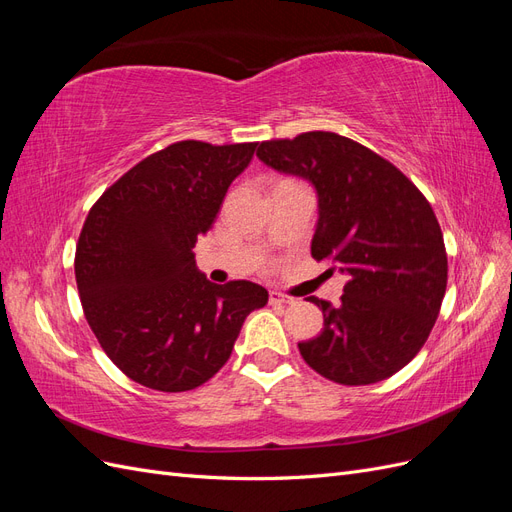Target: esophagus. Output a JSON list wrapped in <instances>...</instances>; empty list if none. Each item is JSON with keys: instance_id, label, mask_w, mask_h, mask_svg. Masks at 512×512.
<instances>
[{"instance_id": "1", "label": "esophagus", "mask_w": 512, "mask_h": 512, "mask_svg": "<svg viewBox=\"0 0 512 512\" xmlns=\"http://www.w3.org/2000/svg\"><path fill=\"white\" fill-rule=\"evenodd\" d=\"M294 299L292 297H288V294H282V292H277V290H271L269 292V303L271 305H288V303H292Z\"/></svg>"}]
</instances>
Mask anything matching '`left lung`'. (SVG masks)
<instances>
[{
	"label": "left lung",
	"mask_w": 512,
	"mask_h": 512,
	"mask_svg": "<svg viewBox=\"0 0 512 512\" xmlns=\"http://www.w3.org/2000/svg\"><path fill=\"white\" fill-rule=\"evenodd\" d=\"M256 156L314 183L312 258L348 275L339 305L307 299L324 329L299 344L303 361L346 386L391 378L425 346L446 292V247L429 200L395 164L335 132L271 138Z\"/></svg>",
	"instance_id": "obj_1"
}]
</instances>
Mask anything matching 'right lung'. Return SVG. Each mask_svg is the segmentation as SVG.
Masks as SVG:
<instances>
[{
  "instance_id": "right-lung-1",
  "label": "right lung",
  "mask_w": 512,
  "mask_h": 512,
  "mask_svg": "<svg viewBox=\"0 0 512 512\" xmlns=\"http://www.w3.org/2000/svg\"><path fill=\"white\" fill-rule=\"evenodd\" d=\"M256 145L173 143L89 209L74 254L83 312L108 359L147 389L205 384L230 359L245 316L269 301L254 282L211 284L192 252Z\"/></svg>"
}]
</instances>
